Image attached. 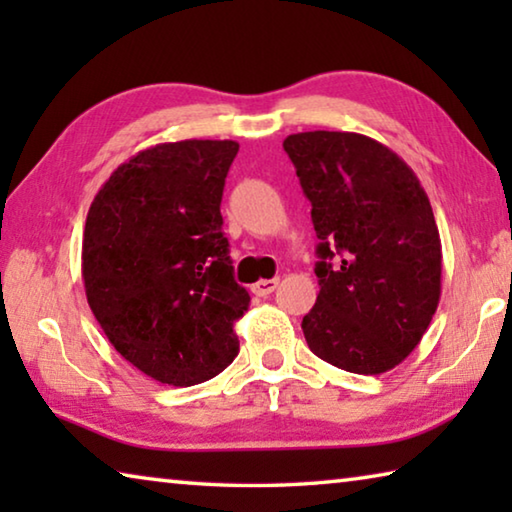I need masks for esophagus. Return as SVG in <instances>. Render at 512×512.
I'll return each mask as SVG.
<instances>
[{"mask_svg": "<svg viewBox=\"0 0 512 512\" xmlns=\"http://www.w3.org/2000/svg\"><path fill=\"white\" fill-rule=\"evenodd\" d=\"M277 284H280V280H277V277H273V280H259V282H255L250 289H253L255 296L266 298V296H271V293L277 289Z\"/></svg>", "mask_w": 512, "mask_h": 512, "instance_id": "esophagus-1", "label": "esophagus"}]
</instances>
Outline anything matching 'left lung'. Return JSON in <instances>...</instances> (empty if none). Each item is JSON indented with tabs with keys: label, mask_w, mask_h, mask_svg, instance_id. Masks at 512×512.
<instances>
[{
	"label": "left lung",
	"mask_w": 512,
	"mask_h": 512,
	"mask_svg": "<svg viewBox=\"0 0 512 512\" xmlns=\"http://www.w3.org/2000/svg\"><path fill=\"white\" fill-rule=\"evenodd\" d=\"M320 244L318 298L302 318L309 350L381 375L415 350L440 300L443 248L431 203L400 155L341 131L284 140Z\"/></svg>",
	"instance_id": "obj_1"
}]
</instances>
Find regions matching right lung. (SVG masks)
<instances>
[{"label": "right lung", "mask_w": 512, "mask_h": 512, "mask_svg": "<svg viewBox=\"0 0 512 512\" xmlns=\"http://www.w3.org/2000/svg\"><path fill=\"white\" fill-rule=\"evenodd\" d=\"M239 144H155L119 164L90 205L83 282L94 318L144 375L194 386L239 352L248 291L235 282L221 196Z\"/></svg>", "instance_id": "1"}]
</instances>
